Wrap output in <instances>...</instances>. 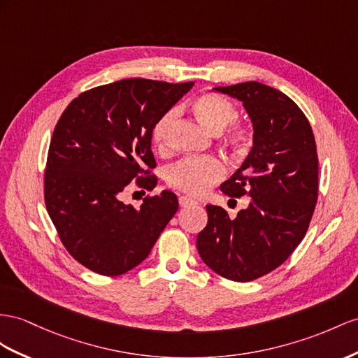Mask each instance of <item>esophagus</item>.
<instances>
[{
    "label": "esophagus",
    "instance_id": "obj_1",
    "mask_svg": "<svg viewBox=\"0 0 358 358\" xmlns=\"http://www.w3.org/2000/svg\"><path fill=\"white\" fill-rule=\"evenodd\" d=\"M178 203H180V207H190V206H196L198 204L195 199L187 198V196H180Z\"/></svg>",
    "mask_w": 358,
    "mask_h": 358
}]
</instances>
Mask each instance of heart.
<instances>
[{
    "label": "heart",
    "instance_id": "b5f03b06",
    "mask_svg": "<svg viewBox=\"0 0 358 358\" xmlns=\"http://www.w3.org/2000/svg\"><path fill=\"white\" fill-rule=\"evenodd\" d=\"M192 110L198 121L203 124L208 131L221 133L224 128L233 124L237 117L236 107L217 94H203L195 98L192 103ZM176 121V112L164 113L154 124L151 137L157 148L166 145L168 133ZM251 128L234 124L228 130L225 141L234 150H245L251 142ZM225 176V168L222 162L216 157H187L178 162L168 172V182L181 192L192 196H199L221 181Z\"/></svg>",
    "mask_w": 358,
    "mask_h": 358
}]
</instances>
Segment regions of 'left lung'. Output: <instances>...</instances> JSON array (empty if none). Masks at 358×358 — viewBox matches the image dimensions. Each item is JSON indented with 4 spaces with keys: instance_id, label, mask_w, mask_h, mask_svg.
Masks as SVG:
<instances>
[{
    "instance_id": "1",
    "label": "left lung",
    "mask_w": 358,
    "mask_h": 358,
    "mask_svg": "<svg viewBox=\"0 0 358 358\" xmlns=\"http://www.w3.org/2000/svg\"><path fill=\"white\" fill-rule=\"evenodd\" d=\"M213 89L241 101L251 119V151L221 186L228 196L251 199L236 217L207 206L196 248L210 269L245 282L277 269L304 239L317 201L316 142L282 92L259 81Z\"/></svg>"
}]
</instances>
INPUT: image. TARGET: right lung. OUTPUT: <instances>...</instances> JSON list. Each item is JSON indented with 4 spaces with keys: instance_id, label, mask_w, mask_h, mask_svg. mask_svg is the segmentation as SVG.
I'll list each match as a JSON object with an SVG mask.
<instances>
[{
    "instance_id": "obj_1",
    "label": "right lung",
    "mask_w": 358,
    "mask_h": 358,
    "mask_svg": "<svg viewBox=\"0 0 358 358\" xmlns=\"http://www.w3.org/2000/svg\"><path fill=\"white\" fill-rule=\"evenodd\" d=\"M195 83L128 78L94 87L66 107L51 137L45 204L68 252L99 275L125 273L151 252L178 210L163 190L139 208L121 201L131 181L152 190L151 131Z\"/></svg>"
}]
</instances>
